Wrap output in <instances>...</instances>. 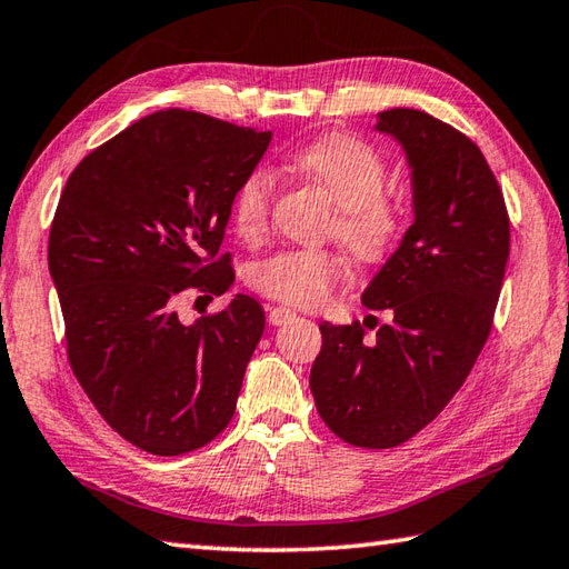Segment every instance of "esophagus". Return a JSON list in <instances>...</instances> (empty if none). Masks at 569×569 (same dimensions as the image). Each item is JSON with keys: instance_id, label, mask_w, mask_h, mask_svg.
<instances>
[{"instance_id": "1", "label": "esophagus", "mask_w": 569, "mask_h": 569, "mask_svg": "<svg viewBox=\"0 0 569 569\" xmlns=\"http://www.w3.org/2000/svg\"><path fill=\"white\" fill-rule=\"evenodd\" d=\"M291 318H296V311H291V308H286V306L268 308V323H271V326H283Z\"/></svg>"}]
</instances>
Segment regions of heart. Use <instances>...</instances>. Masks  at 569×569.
I'll return each instance as SVG.
<instances>
[{
  "instance_id": "obj_1",
  "label": "heart",
  "mask_w": 569,
  "mask_h": 569,
  "mask_svg": "<svg viewBox=\"0 0 569 569\" xmlns=\"http://www.w3.org/2000/svg\"><path fill=\"white\" fill-rule=\"evenodd\" d=\"M286 169L323 191L336 206L330 233L358 261L378 263L406 233L408 213L386 193L388 163L366 141L348 133H323L298 147ZM273 177L253 169L231 196V223L243 241H258L268 229ZM343 276V258L326 249H286L249 268V286L276 301L316 308Z\"/></svg>"
}]
</instances>
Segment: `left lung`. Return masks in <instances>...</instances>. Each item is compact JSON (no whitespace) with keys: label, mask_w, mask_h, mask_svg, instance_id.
<instances>
[{"label":"left lung","mask_w":569,"mask_h":569,"mask_svg":"<svg viewBox=\"0 0 569 569\" xmlns=\"http://www.w3.org/2000/svg\"><path fill=\"white\" fill-rule=\"evenodd\" d=\"M378 131L396 137L412 169L416 221L363 293L390 311L373 340L363 326L320 323L311 368L318 416L356 448H396L438 418L490 336L510 219L482 151L418 109H388Z\"/></svg>","instance_id":"left-lung-1"}]
</instances>
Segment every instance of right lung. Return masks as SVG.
<instances>
[{
    "label": "right lung",
    "mask_w": 569,
    "mask_h": 569,
    "mask_svg": "<svg viewBox=\"0 0 569 569\" xmlns=\"http://www.w3.org/2000/svg\"><path fill=\"white\" fill-rule=\"evenodd\" d=\"M268 143L271 131L153 111L81 159L61 191L49 273L69 366L101 418L151 456L199 450L233 418L263 308L239 293L186 326L173 303L231 288V196Z\"/></svg>",
    "instance_id": "1"
}]
</instances>
